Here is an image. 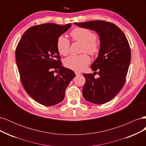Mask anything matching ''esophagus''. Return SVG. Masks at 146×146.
Masks as SVG:
<instances>
[{
	"mask_svg": "<svg viewBox=\"0 0 146 146\" xmlns=\"http://www.w3.org/2000/svg\"><path fill=\"white\" fill-rule=\"evenodd\" d=\"M75 74H76V76H79V75L81 74V72H78V71H75Z\"/></svg>",
	"mask_w": 146,
	"mask_h": 146,
	"instance_id": "34e87169",
	"label": "esophagus"
}]
</instances>
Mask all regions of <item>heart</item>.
Listing matches in <instances>:
<instances>
[{"mask_svg":"<svg viewBox=\"0 0 146 146\" xmlns=\"http://www.w3.org/2000/svg\"><path fill=\"white\" fill-rule=\"evenodd\" d=\"M70 35L74 41L83 44L82 52H88L92 55L98 54L99 52V45L96 41V35L90 30L78 27L72 30ZM70 42L63 35L60 36L56 40V48L62 55H67L69 51ZM91 59L87 54L78 55H70L64 61L66 67L75 70H82L90 63Z\"/></svg>","mask_w":146,"mask_h":146,"instance_id":"heart-1","label":"heart"}]
</instances>
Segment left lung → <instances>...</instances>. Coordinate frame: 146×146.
<instances>
[{"mask_svg":"<svg viewBox=\"0 0 146 146\" xmlns=\"http://www.w3.org/2000/svg\"><path fill=\"white\" fill-rule=\"evenodd\" d=\"M74 24L94 30L99 36L98 57L91 66L99 77L83 74L86 82L82 92L83 98L90 102L105 104L114 98L125 83L131 61L129 42L122 31L110 22L91 21Z\"/></svg>","mask_w":146,"mask_h":146,"instance_id":"1","label":"left lung"}]
</instances>
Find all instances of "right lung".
<instances>
[{
    "mask_svg": "<svg viewBox=\"0 0 146 146\" xmlns=\"http://www.w3.org/2000/svg\"><path fill=\"white\" fill-rule=\"evenodd\" d=\"M71 26L54 23L35 25L26 30L15 56L21 83L27 94L45 106L60 103L76 74L61 64L56 40ZM59 71L56 76L54 74Z\"/></svg>",
    "mask_w": 146,
    "mask_h": 146,
    "instance_id": "right-lung-1",
    "label": "right lung"
}]
</instances>
